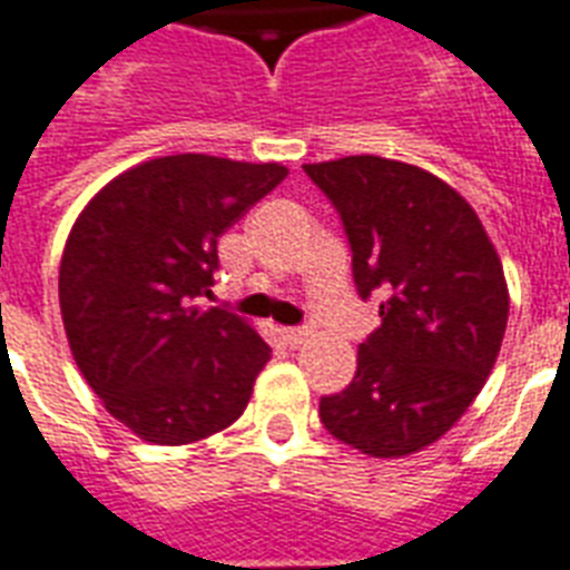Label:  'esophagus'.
<instances>
[{
	"label": "esophagus",
	"mask_w": 570,
	"mask_h": 570,
	"mask_svg": "<svg viewBox=\"0 0 570 570\" xmlns=\"http://www.w3.org/2000/svg\"><path fill=\"white\" fill-rule=\"evenodd\" d=\"M284 337H286V343H289V346H302V343H307L311 332H307V328H286Z\"/></svg>",
	"instance_id": "obj_1"
}]
</instances>
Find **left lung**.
<instances>
[{
	"instance_id": "1",
	"label": "left lung",
	"mask_w": 570,
	"mask_h": 570,
	"mask_svg": "<svg viewBox=\"0 0 570 570\" xmlns=\"http://www.w3.org/2000/svg\"><path fill=\"white\" fill-rule=\"evenodd\" d=\"M304 173L341 215L358 295L382 298L353 382L320 401V419L371 458L415 454L454 428L497 364L508 323L497 247L428 169L350 155Z\"/></svg>"
}]
</instances>
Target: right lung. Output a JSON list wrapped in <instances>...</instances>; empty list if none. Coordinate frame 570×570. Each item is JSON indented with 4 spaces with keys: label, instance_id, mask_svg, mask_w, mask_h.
I'll return each mask as SVG.
<instances>
[{
    "label": "right lung",
    "instance_id": "1",
    "mask_svg": "<svg viewBox=\"0 0 570 570\" xmlns=\"http://www.w3.org/2000/svg\"><path fill=\"white\" fill-rule=\"evenodd\" d=\"M286 179L281 164L169 155L121 173L77 217L59 307L71 355L112 419L155 445L229 428L272 358L229 311H199L217 238Z\"/></svg>",
    "mask_w": 570,
    "mask_h": 570
}]
</instances>
